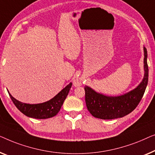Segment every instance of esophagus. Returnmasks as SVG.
I'll return each instance as SVG.
<instances>
[{
	"label": "esophagus",
	"mask_w": 155,
	"mask_h": 155,
	"mask_svg": "<svg viewBox=\"0 0 155 155\" xmlns=\"http://www.w3.org/2000/svg\"><path fill=\"white\" fill-rule=\"evenodd\" d=\"M81 84H82L81 81L79 78H77V79H76L74 81V86H81Z\"/></svg>",
	"instance_id": "obj_1"
}]
</instances>
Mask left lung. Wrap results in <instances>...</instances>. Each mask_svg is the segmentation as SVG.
Here are the masks:
<instances>
[{
    "label": "left lung",
    "mask_w": 155,
    "mask_h": 155,
    "mask_svg": "<svg viewBox=\"0 0 155 155\" xmlns=\"http://www.w3.org/2000/svg\"><path fill=\"white\" fill-rule=\"evenodd\" d=\"M144 51V77L138 86L129 92L118 96H108L85 86L86 107L95 118L114 119L121 118L134 111L142 99L148 82L147 49Z\"/></svg>",
    "instance_id": "8db88e82"
}]
</instances>
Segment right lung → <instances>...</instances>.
<instances>
[{"mask_svg": "<svg viewBox=\"0 0 155 155\" xmlns=\"http://www.w3.org/2000/svg\"><path fill=\"white\" fill-rule=\"evenodd\" d=\"M71 85L72 84L69 83L53 98L47 102L38 104L24 103L13 97L8 91V92L13 103L21 113L31 118L43 119L51 118L58 114L68 95Z\"/></svg>", "mask_w": 155, "mask_h": 155, "instance_id": "right-lung-1", "label": "right lung"}]
</instances>
